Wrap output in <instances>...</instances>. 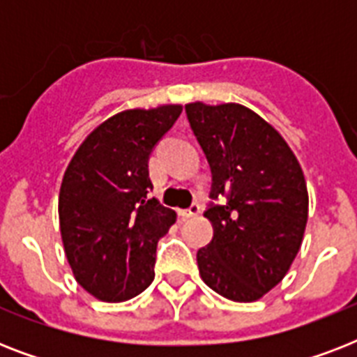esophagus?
Segmentation results:
<instances>
[{
    "label": "esophagus",
    "instance_id": "obj_1",
    "mask_svg": "<svg viewBox=\"0 0 357 357\" xmlns=\"http://www.w3.org/2000/svg\"><path fill=\"white\" fill-rule=\"evenodd\" d=\"M202 211V207H200V204H192V206L190 207H187V209H181V211H179V215H181V217H196V215H198V213Z\"/></svg>",
    "mask_w": 357,
    "mask_h": 357
}]
</instances>
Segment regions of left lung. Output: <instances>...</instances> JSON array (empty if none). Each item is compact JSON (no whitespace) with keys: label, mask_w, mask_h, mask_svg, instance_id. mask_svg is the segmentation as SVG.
Listing matches in <instances>:
<instances>
[{"label":"left lung","mask_w":357,"mask_h":357,"mask_svg":"<svg viewBox=\"0 0 357 357\" xmlns=\"http://www.w3.org/2000/svg\"><path fill=\"white\" fill-rule=\"evenodd\" d=\"M211 167V243L198 250L202 280L234 302L259 300L298 254L307 222V187L282 135L238 105H185ZM218 199H222L220 204Z\"/></svg>","instance_id":"obj_1"}]
</instances>
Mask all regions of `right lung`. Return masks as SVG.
I'll return each instance as SVG.
<instances>
[{"label":"right lung","instance_id":"right-lung-1","mask_svg":"<svg viewBox=\"0 0 357 357\" xmlns=\"http://www.w3.org/2000/svg\"><path fill=\"white\" fill-rule=\"evenodd\" d=\"M181 105L114 114L79 146L59 192V222L75 280L103 302H123L153 282L157 243L176 211L148 200V159Z\"/></svg>","mask_w":357,"mask_h":357}]
</instances>
